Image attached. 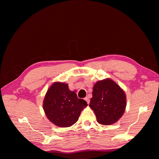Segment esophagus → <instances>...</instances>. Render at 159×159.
<instances>
[{"instance_id": "34e87169", "label": "esophagus", "mask_w": 159, "mask_h": 159, "mask_svg": "<svg viewBox=\"0 0 159 159\" xmlns=\"http://www.w3.org/2000/svg\"><path fill=\"white\" fill-rule=\"evenodd\" d=\"M85 100L86 101V102H87V103L89 104V102H90V100H89V98L88 97H86L85 98Z\"/></svg>"}]
</instances>
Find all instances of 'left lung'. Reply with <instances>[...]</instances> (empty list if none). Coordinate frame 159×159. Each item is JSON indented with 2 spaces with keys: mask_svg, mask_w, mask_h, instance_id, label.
Masks as SVG:
<instances>
[{
  "mask_svg": "<svg viewBox=\"0 0 159 159\" xmlns=\"http://www.w3.org/2000/svg\"><path fill=\"white\" fill-rule=\"evenodd\" d=\"M92 95L89 107L99 124L109 125L123 116L127 105L126 95L113 80L107 78L96 82Z\"/></svg>",
  "mask_w": 159,
  "mask_h": 159,
  "instance_id": "1",
  "label": "left lung"
}]
</instances>
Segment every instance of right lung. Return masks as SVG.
Listing matches in <instances>:
<instances>
[{"instance_id":"add662e5","label":"right lung","mask_w":159,"mask_h":159,"mask_svg":"<svg viewBox=\"0 0 159 159\" xmlns=\"http://www.w3.org/2000/svg\"><path fill=\"white\" fill-rule=\"evenodd\" d=\"M88 106L87 102L79 99L68 85L56 81L48 89L43 101V109L49 121L60 127L73 125L80 113Z\"/></svg>"}]
</instances>
